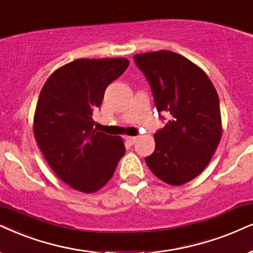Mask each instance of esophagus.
Masks as SVG:
<instances>
[{
	"mask_svg": "<svg viewBox=\"0 0 253 253\" xmlns=\"http://www.w3.org/2000/svg\"><path fill=\"white\" fill-rule=\"evenodd\" d=\"M125 140H126L128 145L132 146V145H134V143L136 142L137 136H125Z\"/></svg>",
	"mask_w": 253,
	"mask_h": 253,
	"instance_id": "esophagus-1",
	"label": "esophagus"
}]
</instances>
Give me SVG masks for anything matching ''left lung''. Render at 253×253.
Segmentation results:
<instances>
[{"label": "left lung", "instance_id": "left-lung-1", "mask_svg": "<svg viewBox=\"0 0 253 253\" xmlns=\"http://www.w3.org/2000/svg\"><path fill=\"white\" fill-rule=\"evenodd\" d=\"M134 62L149 83L160 118L170 114L154 134L155 150L146 164L166 183H187L207 167L222 136L216 88L202 69L172 51L140 53Z\"/></svg>", "mask_w": 253, "mask_h": 253}]
</instances>
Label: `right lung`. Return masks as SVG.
<instances>
[{
	"label": "right lung",
	"mask_w": 253,
	"mask_h": 253,
	"mask_svg": "<svg viewBox=\"0 0 253 253\" xmlns=\"http://www.w3.org/2000/svg\"><path fill=\"white\" fill-rule=\"evenodd\" d=\"M126 58L76 59L49 77L38 98L34 134L46 162L73 189L94 193L113 176L126 148L93 128L105 89L128 68Z\"/></svg>",
	"instance_id": "right-lung-1"
}]
</instances>
